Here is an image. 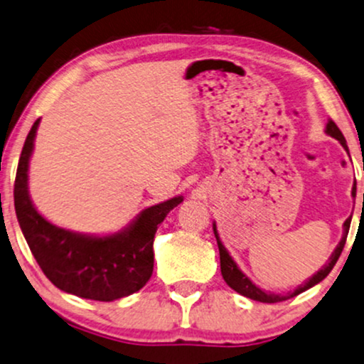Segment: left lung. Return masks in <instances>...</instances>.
I'll return each instance as SVG.
<instances>
[{
	"label": "left lung",
	"mask_w": 364,
	"mask_h": 364,
	"mask_svg": "<svg viewBox=\"0 0 364 364\" xmlns=\"http://www.w3.org/2000/svg\"><path fill=\"white\" fill-rule=\"evenodd\" d=\"M326 133L329 134V136H333L338 140L341 145L344 146V150L348 151V145H346V138L343 136V133H341V129L336 127V123L333 119L327 121L326 124ZM349 154V151H348ZM353 197H356V182H354V187H353ZM349 226H351V218H348L346 221H344V232H343V237H341L338 248L334 250V253L331 255L329 262H327L324 267L321 268L319 272L316 273V275H312L309 280L306 282V284L299 285L297 289H295L294 291H289L287 295H280V294H270V291H264L259 289V287H257L253 284V282L250 280L248 277L245 275L243 272L237 268V264L235 263V259H232L230 257V253H228V250L224 248V245L221 243V240H219V235H218V230H216V224H213V230H214V236H216L218 240V248H219V258H221V273H223V278L224 282H226L228 285L231 287L232 290H236L237 294L245 295V297H248L251 300H258V302H264V304H275V302H284V300H289L291 297H295V295L302 294V291H306L311 289V287L317 285L319 282L324 280V278L329 275L331 270L334 268L336 262H338L341 253H343V248L344 245H346V237H348V232H349Z\"/></svg>",
	"instance_id": "obj_1"
}]
</instances>
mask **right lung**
I'll list each match as a JSON object with an SVG mask.
<instances>
[{
	"label": "right lung",
	"instance_id": "obj_1",
	"mask_svg": "<svg viewBox=\"0 0 364 364\" xmlns=\"http://www.w3.org/2000/svg\"><path fill=\"white\" fill-rule=\"evenodd\" d=\"M40 119L26 136L15 178V210L21 232L45 277L57 289L82 299L111 302L145 287L154 272V237L182 197L143 209L123 231L87 236L48 223L28 194V161Z\"/></svg>",
	"mask_w": 364,
	"mask_h": 364
}]
</instances>
